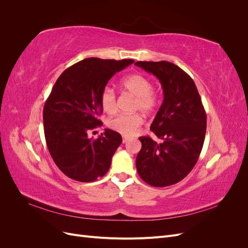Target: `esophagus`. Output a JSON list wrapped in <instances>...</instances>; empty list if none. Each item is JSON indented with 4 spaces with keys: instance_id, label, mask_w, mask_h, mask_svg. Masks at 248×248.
Returning a JSON list of instances; mask_svg holds the SVG:
<instances>
[{
    "instance_id": "obj_1",
    "label": "esophagus",
    "mask_w": 248,
    "mask_h": 248,
    "mask_svg": "<svg viewBox=\"0 0 248 248\" xmlns=\"http://www.w3.org/2000/svg\"><path fill=\"white\" fill-rule=\"evenodd\" d=\"M127 140H128V139H127L126 137H123V140H122V141H123V144H125V142H127Z\"/></svg>"
}]
</instances>
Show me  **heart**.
Segmentation results:
<instances>
[{
  "mask_svg": "<svg viewBox=\"0 0 248 248\" xmlns=\"http://www.w3.org/2000/svg\"><path fill=\"white\" fill-rule=\"evenodd\" d=\"M121 87L125 92L133 95L132 109L140 110L142 114L150 115L155 110L158 98L153 92V84L148 78L141 74H131L121 81ZM100 104L107 114H114L117 109V97L111 88H106L100 95ZM142 124V119L139 114L119 115L108 120L110 129L124 137L134 136Z\"/></svg>",
  "mask_w": 248,
  "mask_h": 248,
  "instance_id": "obj_1",
  "label": "heart"
}]
</instances>
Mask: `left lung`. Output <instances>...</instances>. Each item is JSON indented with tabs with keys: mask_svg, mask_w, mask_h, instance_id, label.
I'll list each match as a JSON object with an SVG mask.
<instances>
[{
	"mask_svg": "<svg viewBox=\"0 0 248 248\" xmlns=\"http://www.w3.org/2000/svg\"><path fill=\"white\" fill-rule=\"evenodd\" d=\"M159 79L163 101L151 124L157 142L140 137L136 166L140 177L154 187L176 184L189 174L204 145L207 117L193 79L167 61L134 63Z\"/></svg>",
	"mask_w": 248,
	"mask_h": 248,
	"instance_id": "obj_1",
	"label": "left lung"
}]
</instances>
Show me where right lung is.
<instances>
[{
    "instance_id": "right-lung-1",
    "label": "right lung",
    "mask_w": 248,
    "mask_h": 248,
    "mask_svg": "<svg viewBox=\"0 0 248 248\" xmlns=\"http://www.w3.org/2000/svg\"><path fill=\"white\" fill-rule=\"evenodd\" d=\"M134 61L88 58L57 79L43 108L46 145L57 167L76 181L92 182L109 170L121 134L106 129L97 139L88 132L101 126L100 95L108 80Z\"/></svg>"
}]
</instances>
